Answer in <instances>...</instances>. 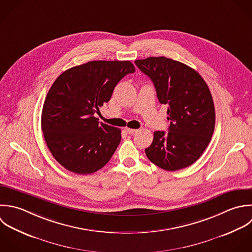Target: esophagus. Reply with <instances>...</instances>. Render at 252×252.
<instances>
[{
    "mask_svg": "<svg viewBox=\"0 0 252 252\" xmlns=\"http://www.w3.org/2000/svg\"><path fill=\"white\" fill-rule=\"evenodd\" d=\"M125 131L128 134H133L135 132H137V129H134V128H128V127H126L125 128Z\"/></svg>",
    "mask_w": 252,
    "mask_h": 252,
    "instance_id": "obj_1",
    "label": "esophagus"
}]
</instances>
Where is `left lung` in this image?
<instances>
[{
    "label": "left lung",
    "instance_id": "left-lung-1",
    "mask_svg": "<svg viewBox=\"0 0 252 252\" xmlns=\"http://www.w3.org/2000/svg\"><path fill=\"white\" fill-rule=\"evenodd\" d=\"M137 67L154 83L158 100L168 106L169 131H155L147 158L166 171L192 165L208 146L215 128L211 92L190 66L166 57L136 60Z\"/></svg>",
    "mask_w": 252,
    "mask_h": 252
}]
</instances>
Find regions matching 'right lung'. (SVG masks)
Instances as JSON below:
<instances>
[{"label":"right lung","instance_id":"add662e5","mask_svg":"<svg viewBox=\"0 0 252 252\" xmlns=\"http://www.w3.org/2000/svg\"><path fill=\"white\" fill-rule=\"evenodd\" d=\"M135 71L129 61H92L63 71L44 101L41 127L53 157L66 170L89 175L102 169L119 146L121 129L95 114L114 88Z\"/></svg>","mask_w":252,"mask_h":252}]
</instances>
